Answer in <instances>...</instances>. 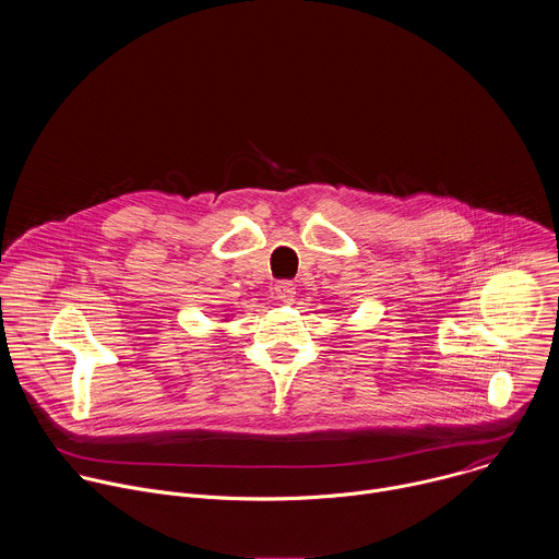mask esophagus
<instances>
[{"label":"esophagus","instance_id":"1","mask_svg":"<svg viewBox=\"0 0 559 559\" xmlns=\"http://www.w3.org/2000/svg\"><path fill=\"white\" fill-rule=\"evenodd\" d=\"M274 292H276V296H278L283 302H292V300H294V294H296V287H294V283H289V281H278L276 287H274Z\"/></svg>","mask_w":559,"mask_h":559}]
</instances>
